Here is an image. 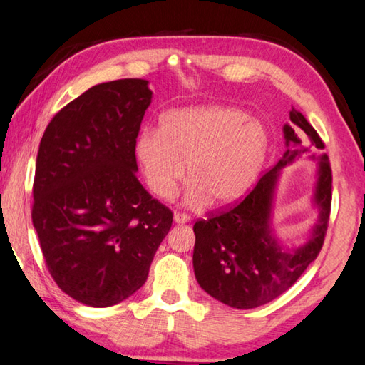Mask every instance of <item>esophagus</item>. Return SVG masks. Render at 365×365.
<instances>
[{
    "label": "esophagus",
    "instance_id": "obj_1",
    "mask_svg": "<svg viewBox=\"0 0 365 365\" xmlns=\"http://www.w3.org/2000/svg\"><path fill=\"white\" fill-rule=\"evenodd\" d=\"M173 220H175V222H178V225H184V222H187L190 220V216L186 215V213H175V216H173Z\"/></svg>",
    "mask_w": 365,
    "mask_h": 365
}]
</instances>
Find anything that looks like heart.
<instances>
[{
    "mask_svg": "<svg viewBox=\"0 0 365 365\" xmlns=\"http://www.w3.org/2000/svg\"><path fill=\"white\" fill-rule=\"evenodd\" d=\"M269 150L259 121L237 107L197 106L178 108L162 118L160 131L139 134L136 152L149 187L158 199H171L187 176L192 184L187 205L210 200L226 207L253 187Z\"/></svg>",
    "mask_w": 365,
    "mask_h": 365,
    "instance_id": "b5f03b06",
    "label": "heart"
}]
</instances>
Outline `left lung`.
<instances>
[{"label": "left lung", "mask_w": 365, "mask_h": 365, "mask_svg": "<svg viewBox=\"0 0 365 365\" xmlns=\"http://www.w3.org/2000/svg\"><path fill=\"white\" fill-rule=\"evenodd\" d=\"M292 126H284L289 149L274 168L258 179L240 202L210 213L194 225V272L208 295L237 309H252L272 302L297 282L324 245L331 207V168L329 157L317 160L319 179L314 203L317 225L304 245L287 250L272 237L269 220L280 168L308 152L297 133H304L309 144L324 149L325 144L302 112L292 108ZM312 158H317L312 155Z\"/></svg>", "instance_id": "left-lung-1"}]
</instances>
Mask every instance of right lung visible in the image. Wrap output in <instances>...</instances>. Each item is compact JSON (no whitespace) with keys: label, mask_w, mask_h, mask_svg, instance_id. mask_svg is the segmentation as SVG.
<instances>
[{"label":"right lung","mask_w":365,"mask_h":365,"mask_svg":"<svg viewBox=\"0 0 365 365\" xmlns=\"http://www.w3.org/2000/svg\"><path fill=\"white\" fill-rule=\"evenodd\" d=\"M147 83L89 88L54 115L38 149L31 221L46 267L63 293L93 308L144 285L173 222L136 178Z\"/></svg>","instance_id":"right-lung-1"}]
</instances>
